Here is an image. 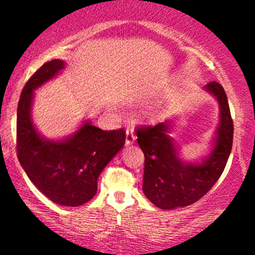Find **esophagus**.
Wrapping results in <instances>:
<instances>
[{
	"label": "esophagus",
	"mask_w": 255,
	"mask_h": 255,
	"mask_svg": "<svg viewBox=\"0 0 255 255\" xmlns=\"http://www.w3.org/2000/svg\"><path fill=\"white\" fill-rule=\"evenodd\" d=\"M135 140V135L132 130H127V138H125V145H132Z\"/></svg>",
	"instance_id": "esophagus-1"
}]
</instances>
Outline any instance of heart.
Masks as SVG:
<instances>
[{
    "label": "heart",
    "mask_w": 255,
    "mask_h": 255,
    "mask_svg": "<svg viewBox=\"0 0 255 255\" xmlns=\"http://www.w3.org/2000/svg\"><path fill=\"white\" fill-rule=\"evenodd\" d=\"M145 116H153V115H152L151 113H146V114H145Z\"/></svg>",
    "instance_id": "1"
}]
</instances>
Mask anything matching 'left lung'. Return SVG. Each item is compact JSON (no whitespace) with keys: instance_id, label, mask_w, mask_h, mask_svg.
<instances>
[{"instance_id":"obj_1","label":"left lung","mask_w":255,"mask_h":255,"mask_svg":"<svg viewBox=\"0 0 255 255\" xmlns=\"http://www.w3.org/2000/svg\"><path fill=\"white\" fill-rule=\"evenodd\" d=\"M203 90L217 101L219 123L209 153L197 161L181 159L180 148L169 134L172 120L137 131L138 145L145 155L142 191L162 210L187 207L203 197L221 177L231 153L233 122L225 90L215 81Z\"/></svg>"}]
</instances>
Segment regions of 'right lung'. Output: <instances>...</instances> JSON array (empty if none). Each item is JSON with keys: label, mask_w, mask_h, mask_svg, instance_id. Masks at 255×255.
Here are the masks:
<instances>
[{"label": "right lung", "mask_w": 255, "mask_h": 255, "mask_svg": "<svg viewBox=\"0 0 255 255\" xmlns=\"http://www.w3.org/2000/svg\"><path fill=\"white\" fill-rule=\"evenodd\" d=\"M66 62L54 59L31 76L17 107V155L19 163L41 194L64 207H79L97 191L102 170L123 148V128L103 131L87 120L61 139L41 135L32 120L34 90L53 80Z\"/></svg>", "instance_id": "right-lung-1"}]
</instances>
